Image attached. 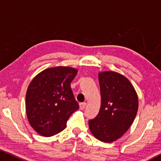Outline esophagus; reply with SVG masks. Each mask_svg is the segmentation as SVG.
<instances>
[{
    "label": "esophagus",
    "instance_id": "obj_1",
    "mask_svg": "<svg viewBox=\"0 0 161 161\" xmlns=\"http://www.w3.org/2000/svg\"><path fill=\"white\" fill-rule=\"evenodd\" d=\"M86 103H85V102H83V103H80V108L81 110H82V109H84V108H85V107H86Z\"/></svg>",
    "mask_w": 161,
    "mask_h": 161
}]
</instances>
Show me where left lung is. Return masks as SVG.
<instances>
[{
  "label": "left lung",
  "instance_id": "obj_1",
  "mask_svg": "<svg viewBox=\"0 0 161 161\" xmlns=\"http://www.w3.org/2000/svg\"><path fill=\"white\" fill-rule=\"evenodd\" d=\"M102 103L96 118L89 121V130L102 142L111 143L126 132L138 108L134 87L124 75L112 71L99 73Z\"/></svg>",
  "mask_w": 161,
  "mask_h": 161
}]
</instances>
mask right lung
Instances as JSON below:
<instances>
[{
  "instance_id": "right-lung-1",
  "label": "right lung",
  "mask_w": 161,
  "mask_h": 161,
  "mask_svg": "<svg viewBox=\"0 0 161 161\" xmlns=\"http://www.w3.org/2000/svg\"><path fill=\"white\" fill-rule=\"evenodd\" d=\"M77 69L51 67L31 81L25 97L26 114L31 126L42 136H53L66 127L69 116L79 109L70 84Z\"/></svg>"
}]
</instances>
